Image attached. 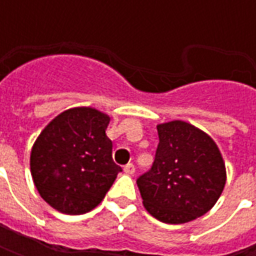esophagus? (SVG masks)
I'll return each mask as SVG.
<instances>
[{"instance_id": "34e87169", "label": "esophagus", "mask_w": 256, "mask_h": 256, "mask_svg": "<svg viewBox=\"0 0 256 256\" xmlns=\"http://www.w3.org/2000/svg\"><path fill=\"white\" fill-rule=\"evenodd\" d=\"M123 170H124L126 174H134V172H136V167H134L133 163H128L126 166L123 167Z\"/></svg>"}]
</instances>
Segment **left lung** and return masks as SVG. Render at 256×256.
Listing matches in <instances>:
<instances>
[{"label": "left lung", "mask_w": 256, "mask_h": 256, "mask_svg": "<svg viewBox=\"0 0 256 256\" xmlns=\"http://www.w3.org/2000/svg\"><path fill=\"white\" fill-rule=\"evenodd\" d=\"M159 145L148 172L137 180L145 210L164 224H185L214 207L226 168L208 134L184 120L158 124Z\"/></svg>", "instance_id": "obj_1"}]
</instances>
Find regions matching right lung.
<instances>
[{"instance_id": "right-lung-1", "label": "right lung", "mask_w": 256, "mask_h": 256, "mask_svg": "<svg viewBox=\"0 0 256 256\" xmlns=\"http://www.w3.org/2000/svg\"><path fill=\"white\" fill-rule=\"evenodd\" d=\"M111 118L75 106L49 122L32 145L30 168L41 198L68 215L96 208L122 168L112 160L106 130Z\"/></svg>"}]
</instances>
